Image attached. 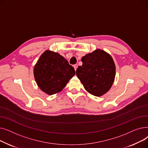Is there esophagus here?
Segmentation results:
<instances>
[{
  "label": "esophagus",
  "instance_id": "34e87169",
  "mask_svg": "<svg viewBox=\"0 0 148 148\" xmlns=\"http://www.w3.org/2000/svg\"><path fill=\"white\" fill-rule=\"evenodd\" d=\"M73 66H74V68L75 71H76V69H77V66H77V64H75V65H74Z\"/></svg>",
  "mask_w": 148,
  "mask_h": 148
}]
</instances>
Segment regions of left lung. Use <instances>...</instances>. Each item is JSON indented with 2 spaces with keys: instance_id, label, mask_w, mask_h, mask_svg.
I'll return each mask as SVG.
<instances>
[{
  "instance_id": "8db88e82",
  "label": "left lung",
  "mask_w": 148,
  "mask_h": 148,
  "mask_svg": "<svg viewBox=\"0 0 148 148\" xmlns=\"http://www.w3.org/2000/svg\"><path fill=\"white\" fill-rule=\"evenodd\" d=\"M83 65L76 75L89 94L101 97L110 90L114 81L116 66L112 57L106 51L97 49L82 58Z\"/></svg>"
}]
</instances>
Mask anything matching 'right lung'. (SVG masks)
I'll return each mask as SVG.
<instances>
[{"mask_svg":"<svg viewBox=\"0 0 148 148\" xmlns=\"http://www.w3.org/2000/svg\"><path fill=\"white\" fill-rule=\"evenodd\" d=\"M75 74L74 68L63 56L49 50L41 54L34 68L38 87L50 95L62 91Z\"/></svg>","mask_w":148,"mask_h":148,"instance_id":"obj_1","label":"right lung"}]
</instances>
